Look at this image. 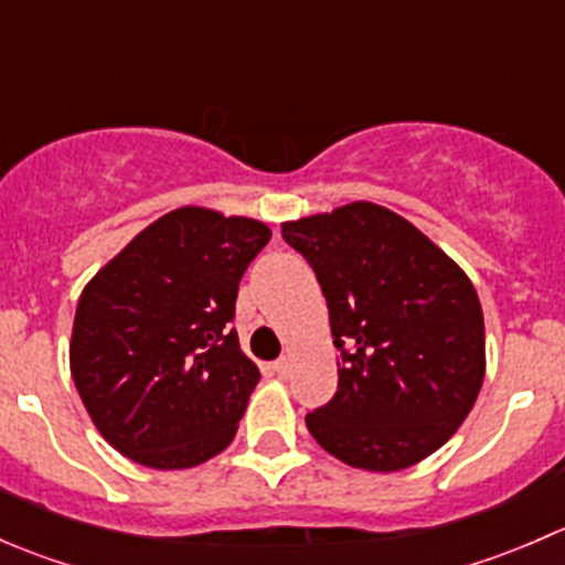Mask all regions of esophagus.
<instances>
[{
    "mask_svg": "<svg viewBox=\"0 0 565 565\" xmlns=\"http://www.w3.org/2000/svg\"><path fill=\"white\" fill-rule=\"evenodd\" d=\"M273 372H276L281 380L289 377V372H292V358H287V355L278 358V361L273 363Z\"/></svg>",
    "mask_w": 565,
    "mask_h": 565,
    "instance_id": "obj_1",
    "label": "esophagus"
}]
</instances>
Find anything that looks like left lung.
I'll return each mask as SVG.
<instances>
[{
	"label": "left lung",
	"mask_w": 565,
	"mask_h": 565,
	"mask_svg": "<svg viewBox=\"0 0 565 565\" xmlns=\"http://www.w3.org/2000/svg\"><path fill=\"white\" fill-rule=\"evenodd\" d=\"M328 300L339 391L306 415L344 465H418L476 404L487 372L483 311L465 270L407 218L374 202L281 224Z\"/></svg>",
	"instance_id": "8db88e82"
}]
</instances>
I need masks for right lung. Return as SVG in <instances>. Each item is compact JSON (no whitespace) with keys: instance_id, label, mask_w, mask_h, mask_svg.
Returning <instances> with one entry per match:
<instances>
[{"instance_id":"right-lung-1","label":"right lung","mask_w":565,"mask_h":565,"mask_svg":"<svg viewBox=\"0 0 565 565\" xmlns=\"http://www.w3.org/2000/svg\"><path fill=\"white\" fill-rule=\"evenodd\" d=\"M267 241L262 221L177 207L84 287L71 374L122 457L185 470L230 446L259 383L230 322L243 273Z\"/></svg>"}]
</instances>
